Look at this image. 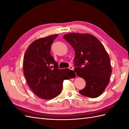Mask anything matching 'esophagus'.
Masks as SVG:
<instances>
[{
	"label": "esophagus",
	"mask_w": 129,
	"mask_h": 129,
	"mask_svg": "<svg viewBox=\"0 0 129 129\" xmlns=\"http://www.w3.org/2000/svg\"><path fill=\"white\" fill-rule=\"evenodd\" d=\"M68 68L71 70H74V68L73 67V66H69Z\"/></svg>",
	"instance_id": "esophagus-1"
}]
</instances>
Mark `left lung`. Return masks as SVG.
Masks as SVG:
<instances>
[{
  "mask_svg": "<svg viewBox=\"0 0 129 129\" xmlns=\"http://www.w3.org/2000/svg\"><path fill=\"white\" fill-rule=\"evenodd\" d=\"M63 38L74 50V72L86 82L79 93L90 98L100 96L107 86L112 73L111 60L104 46L95 36L87 33H71Z\"/></svg>",
  "mask_w": 129,
  "mask_h": 129,
  "instance_id": "left-lung-1",
  "label": "left lung"
}]
</instances>
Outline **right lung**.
I'll return each instance as SVG.
<instances>
[{
  "mask_svg": "<svg viewBox=\"0 0 129 129\" xmlns=\"http://www.w3.org/2000/svg\"><path fill=\"white\" fill-rule=\"evenodd\" d=\"M58 34L37 39L27 48L23 58V73L32 91L40 98L52 99L61 93L63 81L70 79L74 72L58 68L50 54L51 46Z\"/></svg>",
  "mask_w": 129,
  "mask_h": 129,
  "instance_id": "right-lung-1",
  "label": "right lung"
}]
</instances>
